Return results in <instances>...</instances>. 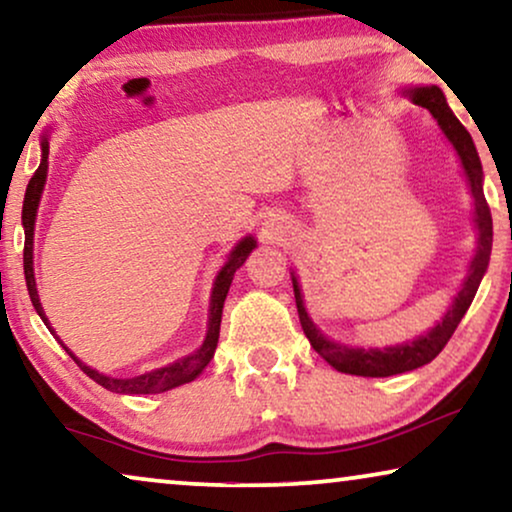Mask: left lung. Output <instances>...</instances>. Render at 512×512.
<instances>
[{
	"mask_svg": "<svg viewBox=\"0 0 512 512\" xmlns=\"http://www.w3.org/2000/svg\"><path fill=\"white\" fill-rule=\"evenodd\" d=\"M412 100L417 105L426 107L428 112L433 114L442 133L447 135L449 142H452L456 154L463 163V170H466L470 194L475 199V224H478V252H475L473 262H470L468 278L463 281V288L456 295L452 309L445 313L442 323L433 327L431 332L424 337L414 339V342H407L403 346H391V349H349V346L335 344L330 339L320 335L316 325L311 323V318L306 316L302 292H299L297 278H292V288H295V302H297V313L299 323H302V330L306 339H309L313 351L318 353L320 358H325L335 370L346 372V374H358V377H391V374H403L410 370H417V367L431 363V360L438 356V353L445 349L449 337L454 335L456 325L461 323L463 313L468 311L470 302H473L475 292L480 288L482 276H485L489 255H492V210H489V203L485 199V192H482V163L480 156L475 152L473 138L466 128L461 126V121L454 117L452 109H449L445 95L438 86H426V88H414L410 91Z\"/></svg>",
	"mask_w": 512,
	"mask_h": 512,
	"instance_id": "8db88e82",
	"label": "left lung"
}]
</instances>
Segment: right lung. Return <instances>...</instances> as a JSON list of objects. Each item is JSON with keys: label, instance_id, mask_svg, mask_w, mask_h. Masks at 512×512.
I'll list each match as a JSON object with an SVG mask.
<instances>
[{"label": "right lung", "instance_id": "1", "mask_svg": "<svg viewBox=\"0 0 512 512\" xmlns=\"http://www.w3.org/2000/svg\"><path fill=\"white\" fill-rule=\"evenodd\" d=\"M46 168H49V142L44 140L42 142V163H39V168L34 170V175L30 177V185H27L25 201H23V227H25L23 267H25V281H27V292H30L32 306L37 309L39 316H42L44 323L49 325V320H46V316H44L42 304H39L37 285H34V269H32L34 220H37V206H39V199H42V189H44V182H46ZM252 248H255V241H252L250 236L243 238V241L234 248V252H231L229 262L222 267L220 276H217V281H215V288H213V299H210V320H208L206 342H203L201 349L192 353V356L177 360V363L168 365V367H161V370L140 374V377L112 379V377H105V374L95 372L88 365L81 363L77 356H72V351L67 349V346H65V351L70 353V356L74 358V363H77L81 370L88 374V377H91L93 381H98L102 388H107V391H114V393H163V391H168V388L189 384V381H194L203 370H206L210 358H213L217 339H220L222 309H224V299H227L231 278H234L236 269L245 262V257L250 255Z\"/></svg>", "mask_w": 512, "mask_h": 512}]
</instances>
